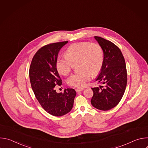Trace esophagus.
I'll return each instance as SVG.
<instances>
[{"label": "esophagus", "instance_id": "obj_1", "mask_svg": "<svg viewBox=\"0 0 148 148\" xmlns=\"http://www.w3.org/2000/svg\"><path fill=\"white\" fill-rule=\"evenodd\" d=\"M83 90H84L83 88H75V91H76L77 92H79V91H82Z\"/></svg>", "mask_w": 148, "mask_h": 148}]
</instances>
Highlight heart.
I'll use <instances>...</instances> for the list:
<instances>
[{
  "label": "heart",
  "mask_w": 148,
  "mask_h": 148,
  "mask_svg": "<svg viewBox=\"0 0 148 148\" xmlns=\"http://www.w3.org/2000/svg\"><path fill=\"white\" fill-rule=\"evenodd\" d=\"M77 62V73L67 79L69 86L83 87L89 81L91 75H97L101 71L103 62V51L97 43L82 41L70 45L65 51V56H58L56 67L62 75H67L72 70V64Z\"/></svg>",
  "instance_id": "heart-1"
}]
</instances>
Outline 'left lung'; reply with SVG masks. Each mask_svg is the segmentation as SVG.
<instances>
[{
    "label": "left lung",
    "mask_w": 148,
    "mask_h": 148,
    "mask_svg": "<svg viewBox=\"0 0 148 148\" xmlns=\"http://www.w3.org/2000/svg\"><path fill=\"white\" fill-rule=\"evenodd\" d=\"M103 51V62L96 81L102 85L92 88V106L101 111L116 107L121 100L127 84V71L124 57L119 47L111 41L94 37Z\"/></svg>",
    "instance_id": "obj_1"
}]
</instances>
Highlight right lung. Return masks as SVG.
Returning <instances> with one entry per match:
<instances>
[{"mask_svg":"<svg viewBox=\"0 0 148 148\" xmlns=\"http://www.w3.org/2000/svg\"><path fill=\"white\" fill-rule=\"evenodd\" d=\"M68 41L47 45L34 54L29 69L31 86L40 105L49 114L60 116L69 113L73 107L75 91L73 88L57 93L55 86H61L62 80L56 67L60 49Z\"/></svg>","mask_w":148,"mask_h":148,"instance_id":"right-lung-1","label":"right lung"}]
</instances>
